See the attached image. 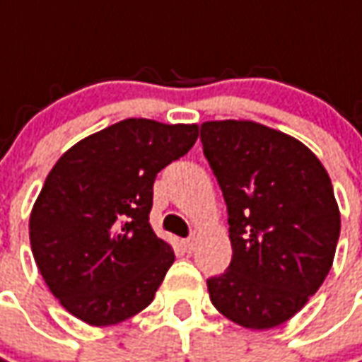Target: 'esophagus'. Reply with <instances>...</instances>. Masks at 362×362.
Returning <instances> with one entry per match:
<instances>
[{"label": "esophagus", "instance_id": "1", "mask_svg": "<svg viewBox=\"0 0 362 362\" xmlns=\"http://www.w3.org/2000/svg\"><path fill=\"white\" fill-rule=\"evenodd\" d=\"M182 248L186 252H192L194 248H196V238H184V240H180Z\"/></svg>", "mask_w": 362, "mask_h": 362}]
</instances>
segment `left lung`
Masks as SVG:
<instances>
[{
    "mask_svg": "<svg viewBox=\"0 0 362 362\" xmlns=\"http://www.w3.org/2000/svg\"><path fill=\"white\" fill-rule=\"evenodd\" d=\"M205 158L228 211L230 266L207 279L213 306L246 329H272L327 277L341 230L334 186L295 137L252 122L202 124Z\"/></svg>",
    "mask_w": 362,
    "mask_h": 362,
    "instance_id": "8db88e82",
    "label": "left lung"
}]
</instances>
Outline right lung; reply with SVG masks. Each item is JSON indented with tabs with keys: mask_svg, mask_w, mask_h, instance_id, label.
<instances>
[{
	"mask_svg": "<svg viewBox=\"0 0 362 362\" xmlns=\"http://www.w3.org/2000/svg\"><path fill=\"white\" fill-rule=\"evenodd\" d=\"M197 135V124L122 119L75 143L46 176L28 221L30 248L75 318L114 326L153 303L174 262L151 228L153 182Z\"/></svg>",
	"mask_w": 362,
	"mask_h": 362,
	"instance_id": "obj_1",
	"label": "right lung"
}]
</instances>
